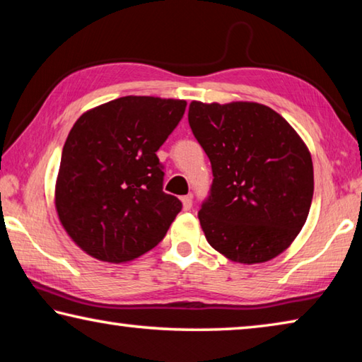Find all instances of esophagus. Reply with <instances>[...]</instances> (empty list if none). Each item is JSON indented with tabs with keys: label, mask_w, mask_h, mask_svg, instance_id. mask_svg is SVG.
I'll use <instances>...</instances> for the list:
<instances>
[{
	"label": "esophagus",
	"mask_w": 362,
	"mask_h": 362,
	"mask_svg": "<svg viewBox=\"0 0 362 362\" xmlns=\"http://www.w3.org/2000/svg\"><path fill=\"white\" fill-rule=\"evenodd\" d=\"M182 206H183V209H185V211L192 209V206H193L192 196H182Z\"/></svg>",
	"instance_id": "1"
}]
</instances>
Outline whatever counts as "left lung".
Wrapping results in <instances>:
<instances>
[{"label": "left lung", "mask_w": 362, "mask_h": 362, "mask_svg": "<svg viewBox=\"0 0 362 362\" xmlns=\"http://www.w3.org/2000/svg\"><path fill=\"white\" fill-rule=\"evenodd\" d=\"M188 122L212 164L211 196L198 214L207 243L244 265L283 254L313 199V161L303 139L257 102L193 100Z\"/></svg>", "instance_id": "8db88e82"}]
</instances>
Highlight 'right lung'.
Here are the masks:
<instances>
[{
  "label": "right lung",
  "mask_w": 362,
  "mask_h": 362,
  "mask_svg": "<svg viewBox=\"0 0 362 362\" xmlns=\"http://www.w3.org/2000/svg\"><path fill=\"white\" fill-rule=\"evenodd\" d=\"M187 102L126 95L84 112L65 140L54 188L60 223L94 259L126 263L166 235L182 203L163 192L159 146Z\"/></svg>",
  "instance_id": "right-lung-1"
}]
</instances>
